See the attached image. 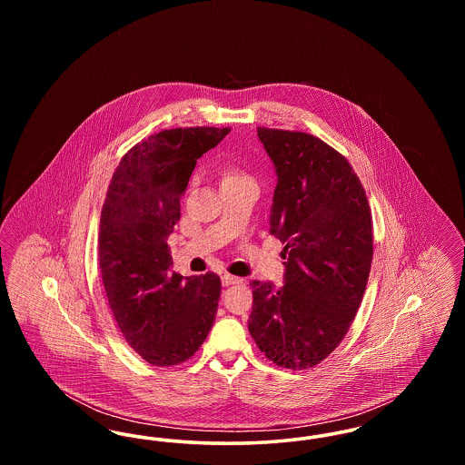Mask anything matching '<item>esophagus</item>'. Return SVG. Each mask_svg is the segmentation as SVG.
<instances>
[{"instance_id": "obj_1", "label": "esophagus", "mask_w": 465, "mask_h": 465, "mask_svg": "<svg viewBox=\"0 0 465 465\" xmlns=\"http://www.w3.org/2000/svg\"><path fill=\"white\" fill-rule=\"evenodd\" d=\"M222 282L223 286H233V284H241L242 279L235 277V275H230V273H223Z\"/></svg>"}]
</instances>
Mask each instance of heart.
I'll list each match as a JSON object with an SVG mask.
<instances>
[{
    "mask_svg": "<svg viewBox=\"0 0 465 465\" xmlns=\"http://www.w3.org/2000/svg\"><path fill=\"white\" fill-rule=\"evenodd\" d=\"M230 176H241V174H228V176H226V177H230Z\"/></svg>",
    "mask_w": 465,
    "mask_h": 465,
    "instance_id": "1",
    "label": "heart"
}]
</instances>
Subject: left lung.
Here are the masks:
<instances>
[{
	"label": "left lung",
	"instance_id": "obj_1",
	"mask_svg": "<svg viewBox=\"0 0 465 465\" xmlns=\"http://www.w3.org/2000/svg\"><path fill=\"white\" fill-rule=\"evenodd\" d=\"M277 173L270 233L284 286L252 281L249 332L281 368L309 370L340 345L366 291L373 224L349 160L312 134L258 127Z\"/></svg>",
	"mask_w": 465,
	"mask_h": 465
}]
</instances>
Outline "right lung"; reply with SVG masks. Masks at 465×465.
Listing matches in <instances>:
<instances>
[{"label": "right lung", "instance_id": "add662e5", "mask_svg": "<svg viewBox=\"0 0 465 465\" xmlns=\"http://www.w3.org/2000/svg\"><path fill=\"white\" fill-rule=\"evenodd\" d=\"M230 127H179L143 139L122 156L101 211L99 268L113 317L137 354L176 366L199 351L214 324L216 273L171 272L169 235L197 160Z\"/></svg>", "mask_w": 465, "mask_h": 465}]
</instances>
